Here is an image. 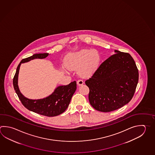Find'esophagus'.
<instances>
[{"instance_id": "34e87169", "label": "esophagus", "mask_w": 155, "mask_h": 155, "mask_svg": "<svg viewBox=\"0 0 155 155\" xmlns=\"http://www.w3.org/2000/svg\"><path fill=\"white\" fill-rule=\"evenodd\" d=\"M77 84L79 86H80V85H82L84 84V82H83V81L82 79H79V80L77 81Z\"/></svg>"}]
</instances>
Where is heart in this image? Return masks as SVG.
Returning <instances> with one entry per match:
<instances>
[{"label":"heart","mask_w":155,"mask_h":155,"mask_svg":"<svg viewBox=\"0 0 155 155\" xmlns=\"http://www.w3.org/2000/svg\"><path fill=\"white\" fill-rule=\"evenodd\" d=\"M100 55L95 49L80 50L67 55L64 59L66 66L70 70L78 68L81 76H91L99 66Z\"/></svg>","instance_id":"b5f03b06"}]
</instances>
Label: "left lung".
<instances>
[{"label":"left lung","mask_w":155,"mask_h":155,"mask_svg":"<svg viewBox=\"0 0 155 155\" xmlns=\"http://www.w3.org/2000/svg\"><path fill=\"white\" fill-rule=\"evenodd\" d=\"M85 83L89 88V100L97 111H114L128 104L134 94L139 72L128 53L114 50Z\"/></svg>","instance_id":"obj_1"}]
</instances>
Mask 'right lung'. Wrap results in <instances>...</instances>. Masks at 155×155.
I'll return each instance as SVG.
<instances>
[{
	"instance_id": "right-lung-1",
	"label": "right lung",
	"mask_w": 155,
	"mask_h": 155,
	"mask_svg": "<svg viewBox=\"0 0 155 155\" xmlns=\"http://www.w3.org/2000/svg\"><path fill=\"white\" fill-rule=\"evenodd\" d=\"M48 55V53L35 54L29 58L22 60L17 67L13 79V85L16 93L26 108L38 114L48 117H54L61 114L67 109L77 89L76 81L71 82L67 85L58 86L48 97L40 99H30L25 97L21 93L18 85V77L21 64L36 58H45Z\"/></svg>"
}]
</instances>
